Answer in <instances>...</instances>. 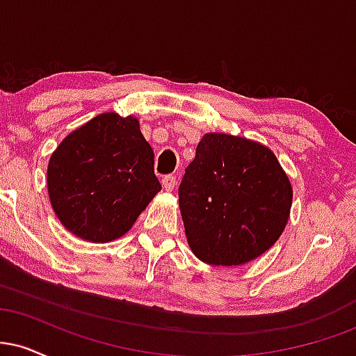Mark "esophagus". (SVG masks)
I'll return each mask as SVG.
<instances>
[{
	"label": "esophagus",
	"instance_id": "34e87169",
	"mask_svg": "<svg viewBox=\"0 0 356 356\" xmlns=\"http://www.w3.org/2000/svg\"><path fill=\"white\" fill-rule=\"evenodd\" d=\"M162 186H164V189L167 192L174 191V187L177 186V177H175V175H165V177L162 179Z\"/></svg>",
	"mask_w": 356,
	"mask_h": 356
}]
</instances>
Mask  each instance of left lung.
I'll return each mask as SVG.
<instances>
[{"mask_svg": "<svg viewBox=\"0 0 356 356\" xmlns=\"http://www.w3.org/2000/svg\"><path fill=\"white\" fill-rule=\"evenodd\" d=\"M293 187L275 152L231 134H204L179 187L186 238L211 266H241L283 234Z\"/></svg>", "mask_w": 356, "mask_h": 356, "instance_id": "1", "label": "left lung"}]
</instances>
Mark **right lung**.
Returning a JSON list of instances; mask_svg holds the SVG:
<instances>
[{
	"instance_id": "right-lung-1",
	"label": "right lung",
	"mask_w": 356,
	"mask_h": 356,
	"mask_svg": "<svg viewBox=\"0 0 356 356\" xmlns=\"http://www.w3.org/2000/svg\"><path fill=\"white\" fill-rule=\"evenodd\" d=\"M47 186L63 227L88 243L122 238L162 189L138 118L115 112L93 117L60 142Z\"/></svg>"
}]
</instances>
